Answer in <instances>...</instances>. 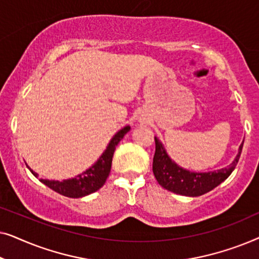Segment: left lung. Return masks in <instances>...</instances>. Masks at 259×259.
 I'll list each match as a JSON object with an SVG mask.
<instances>
[{
    "label": "left lung",
    "instance_id": "8db88e82",
    "mask_svg": "<svg viewBox=\"0 0 259 259\" xmlns=\"http://www.w3.org/2000/svg\"><path fill=\"white\" fill-rule=\"evenodd\" d=\"M154 140L155 153L153 157V173L155 179L159 185H161L164 189L187 197L201 196L228 179L239 160L244 144L243 140L242 145L239 146L238 154L228 167L213 172H191L172 161L157 137L154 138Z\"/></svg>",
    "mask_w": 259,
    "mask_h": 259
}]
</instances>
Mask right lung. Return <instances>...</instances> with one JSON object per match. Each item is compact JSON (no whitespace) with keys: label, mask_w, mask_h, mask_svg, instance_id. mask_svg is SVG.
Segmentation results:
<instances>
[{"label":"right lung","mask_w":259,"mask_h":259,"mask_svg":"<svg viewBox=\"0 0 259 259\" xmlns=\"http://www.w3.org/2000/svg\"><path fill=\"white\" fill-rule=\"evenodd\" d=\"M130 130V126H125L118 133H115L114 137L109 141L108 146L106 147L104 153L98 159V161L81 175L76 176L75 178L66 179L62 182L41 179V183H44L45 185H47L49 189L55 191V192L69 198H81L101 189L106 183V179L108 178L109 172H111L112 159L116 145L120 143V140L125 137V134ZM28 168L30 169V167ZM30 172L35 177H37V173H35L33 169H30Z\"/></svg>","instance_id":"add662e5"}]
</instances>
